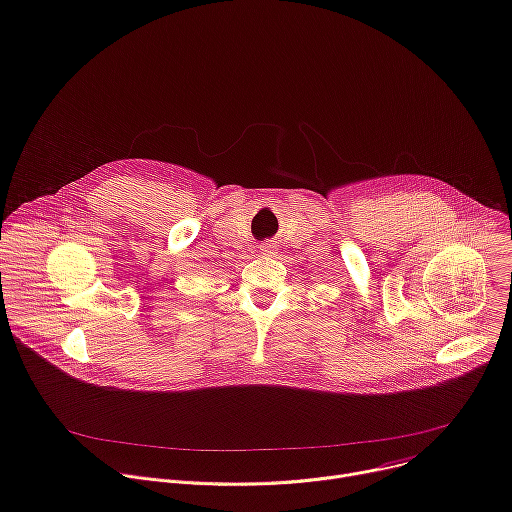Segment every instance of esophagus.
Returning a JSON list of instances; mask_svg holds the SVG:
<instances>
[{"label":"esophagus","mask_w":512,"mask_h":512,"mask_svg":"<svg viewBox=\"0 0 512 512\" xmlns=\"http://www.w3.org/2000/svg\"><path fill=\"white\" fill-rule=\"evenodd\" d=\"M259 253L263 257H271V255H276V247H274V243H261L259 245Z\"/></svg>","instance_id":"34e87169"}]
</instances>
